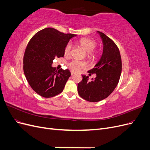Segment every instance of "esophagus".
<instances>
[{
  "label": "esophagus",
  "mask_w": 150,
  "mask_h": 150,
  "mask_svg": "<svg viewBox=\"0 0 150 150\" xmlns=\"http://www.w3.org/2000/svg\"><path fill=\"white\" fill-rule=\"evenodd\" d=\"M71 76H72V75L74 74V73L73 72H71Z\"/></svg>",
  "instance_id": "esophagus-1"
}]
</instances>
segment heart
I'll return each instance as SVG.
<instances>
[{"label":"heart","instance_id":"b5f03b06","mask_svg":"<svg viewBox=\"0 0 150 150\" xmlns=\"http://www.w3.org/2000/svg\"><path fill=\"white\" fill-rule=\"evenodd\" d=\"M79 44L88 52V56L89 59H94L96 57L97 52L93 50L97 46V43L96 42V41L89 38H82L79 40ZM72 47V45L71 42H69L66 44L64 49V54L66 56L70 55ZM68 66H69V69L71 71L77 72L80 69L86 67V64L83 61L75 59L72 60L70 62L68 63Z\"/></svg>","mask_w":150,"mask_h":150}]
</instances>
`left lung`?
<instances>
[{
  "label": "left lung",
  "instance_id": "1",
  "mask_svg": "<svg viewBox=\"0 0 150 150\" xmlns=\"http://www.w3.org/2000/svg\"><path fill=\"white\" fill-rule=\"evenodd\" d=\"M103 44V51L97 64L88 71L96 74L95 79L83 76L78 84L79 96L89 102H98L112 93L119 82L122 69L121 58L116 44L101 32L98 31Z\"/></svg>",
  "mask_w": 150,
  "mask_h": 150
}]
</instances>
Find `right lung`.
Here are the masks:
<instances>
[{
    "label": "right lung",
    "mask_w": 150,
    "mask_h": 150,
    "mask_svg": "<svg viewBox=\"0 0 150 150\" xmlns=\"http://www.w3.org/2000/svg\"><path fill=\"white\" fill-rule=\"evenodd\" d=\"M76 35L48 28L29 40L24 55V72L32 89L40 96L51 98L64 89L71 72L68 69L57 71L52 64L55 57L64 56L65 46Z\"/></svg>",
    "instance_id": "add662e5"
}]
</instances>
